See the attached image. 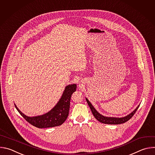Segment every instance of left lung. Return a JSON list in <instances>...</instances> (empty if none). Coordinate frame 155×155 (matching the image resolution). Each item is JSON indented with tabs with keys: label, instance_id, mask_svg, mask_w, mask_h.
Returning <instances> with one entry per match:
<instances>
[{
	"label": "left lung",
	"instance_id": "obj_1",
	"mask_svg": "<svg viewBox=\"0 0 155 155\" xmlns=\"http://www.w3.org/2000/svg\"><path fill=\"white\" fill-rule=\"evenodd\" d=\"M86 102H87L88 105H89L90 108H91L92 114H93L95 118L101 123H102L104 124H120L124 123L125 122L129 120H130L132 117H133V115L135 114V113L137 111V110L138 109V108L140 105H139L137 106V107L134 110L133 112H131L130 114H129L128 115H127L126 117H124L122 118L107 117H104V116L101 115L94 108L93 105L91 104V102L87 100V98H86Z\"/></svg>",
	"mask_w": 155,
	"mask_h": 155
}]
</instances>
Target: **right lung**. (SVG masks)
Returning <instances> with one entry per match:
<instances>
[{
  "mask_svg": "<svg viewBox=\"0 0 155 155\" xmlns=\"http://www.w3.org/2000/svg\"><path fill=\"white\" fill-rule=\"evenodd\" d=\"M77 84H69L65 86L63 94L57 104L48 113L42 115L30 117L25 115L15 106L20 115L28 123L38 128L52 127L61 125L67 119L70 108L71 97L76 91Z\"/></svg>",
  "mask_w": 155,
  "mask_h": 155,
  "instance_id": "add662e5",
  "label": "right lung"
}]
</instances>
